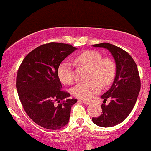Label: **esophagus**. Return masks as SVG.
I'll list each match as a JSON object with an SVG mask.
<instances>
[{"instance_id":"34e87169","label":"esophagus","mask_w":151,"mask_h":151,"mask_svg":"<svg viewBox=\"0 0 151 151\" xmlns=\"http://www.w3.org/2000/svg\"><path fill=\"white\" fill-rule=\"evenodd\" d=\"M81 102H83V104H86V105H89V104H91V102L90 101H86V100H80Z\"/></svg>"}]
</instances>
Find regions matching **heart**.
Wrapping results in <instances>:
<instances>
[{
	"label": "heart",
	"instance_id": "b5f03b06",
	"mask_svg": "<svg viewBox=\"0 0 151 151\" xmlns=\"http://www.w3.org/2000/svg\"><path fill=\"white\" fill-rule=\"evenodd\" d=\"M78 66L89 68L87 74L89 81L77 84L73 89V94L77 98L89 100L99 93L104 86L109 85L116 75V65L109 57H103L99 51L88 50L82 52L74 59ZM58 76L64 84L73 83L75 78L70 63L60 64L57 70Z\"/></svg>",
	"mask_w": 151,
	"mask_h": 151
}]
</instances>
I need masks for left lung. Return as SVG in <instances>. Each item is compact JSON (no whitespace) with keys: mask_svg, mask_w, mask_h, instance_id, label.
I'll return each mask as SVG.
<instances>
[{"mask_svg":"<svg viewBox=\"0 0 151 151\" xmlns=\"http://www.w3.org/2000/svg\"><path fill=\"white\" fill-rule=\"evenodd\" d=\"M93 46L108 49L116 62L117 70L112 86L101 96L104 101L109 98L111 101L107 106L101 105L103 114L92 117L95 125L109 128L122 123L129 115L139 93L141 81L137 64L126 51L110 43Z\"/></svg>","mask_w":151,"mask_h":151,"instance_id":"obj_1","label":"left lung"}]
</instances>
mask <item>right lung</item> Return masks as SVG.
<instances>
[{
  "label": "right lung",
  "instance_id": "add662e5",
  "mask_svg": "<svg viewBox=\"0 0 151 151\" xmlns=\"http://www.w3.org/2000/svg\"><path fill=\"white\" fill-rule=\"evenodd\" d=\"M75 50L70 44L46 43L30 52L19 67L16 87L20 101L28 117L42 128L56 130L69 121L77 100L61 89L57 70Z\"/></svg>",
  "mask_w": 151,
  "mask_h": 151
}]
</instances>
